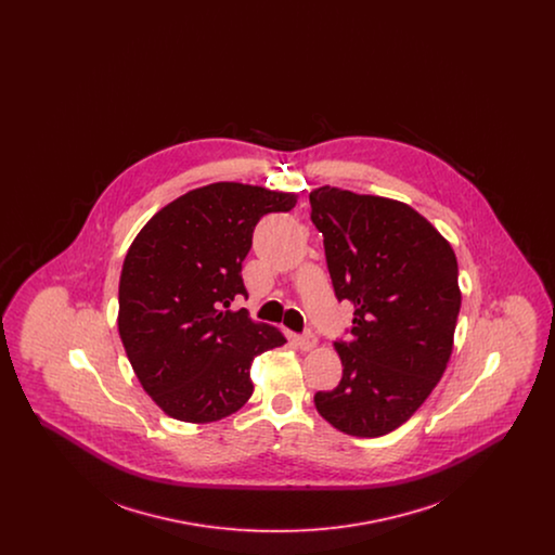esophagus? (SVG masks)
Instances as JSON below:
<instances>
[{"label": "esophagus", "mask_w": 555, "mask_h": 555, "mask_svg": "<svg viewBox=\"0 0 555 555\" xmlns=\"http://www.w3.org/2000/svg\"><path fill=\"white\" fill-rule=\"evenodd\" d=\"M295 345L301 349V351H310V349H314L317 347V337L308 331V333H304V335H295Z\"/></svg>", "instance_id": "1"}]
</instances>
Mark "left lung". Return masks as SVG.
Returning <instances> with one entry per match:
<instances>
[{
  "label": "left lung",
  "mask_w": 555,
  "mask_h": 555,
  "mask_svg": "<svg viewBox=\"0 0 555 555\" xmlns=\"http://www.w3.org/2000/svg\"><path fill=\"white\" fill-rule=\"evenodd\" d=\"M337 299L353 304L335 341L341 383L314 396L318 414L353 437L405 423L448 369L462 293L457 260L423 214L403 202L337 186L310 193Z\"/></svg>",
  "instance_id": "1"
}]
</instances>
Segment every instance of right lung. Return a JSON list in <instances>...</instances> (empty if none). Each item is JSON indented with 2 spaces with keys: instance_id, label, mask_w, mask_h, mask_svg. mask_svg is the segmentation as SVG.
Here are the masks:
<instances>
[{
  "instance_id": "1",
  "label": "right lung",
  "mask_w": 555,
  "mask_h": 555,
  "mask_svg": "<svg viewBox=\"0 0 555 555\" xmlns=\"http://www.w3.org/2000/svg\"><path fill=\"white\" fill-rule=\"evenodd\" d=\"M295 193L243 183L186 191L156 211L127 251L118 285V333L132 370L164 414L216 423L254 393L256 356L287 344L247 310L241 264L258 220L289 211Z\"/></svg>"
}]
</instances>
